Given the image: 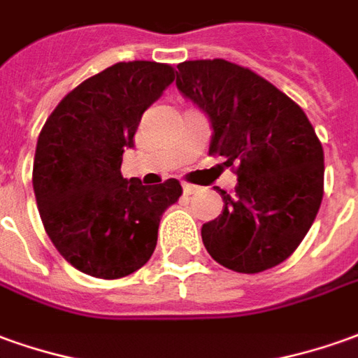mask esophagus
Masks as SVG:
<instances>
[{"instance_id": "34e87169", "label": "esophagus", "mask_w": 358, "mask_h": 358, "mask_svg": "<svg viewBox=\"0 0 358 358\" xmlns=\"http://www.w3.org/2000/svg\"><path fill=\"white\" fill-rule=\"evenodd\" d=\"M183 191H185V194H193V193H196V191H199V187H196V185L185 183L183 185Z\"/></svg>"}]
</instances>
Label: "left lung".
<instances>
[{"instance_id": "obj_1", "label": "left lung", "mask_w": 358, "mask_h": 358, "mask_svg": "<svg viewBox=\"0 0 358 358\" xmlns=\"http://www.w3.org/2000/svg\"><path fill=\"white\" fill-rule=\"evenodd\" d=\"M177 87L210 117V155L238 175L236 194L203 224L216 263L261 273L287 261L314 224L324 196V148L306 113L271 81L234 62L187 60Z\"/></svg>"}]
</instances>
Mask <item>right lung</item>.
<instances>
[{"instance_id": "add662e5", "label": "right lung", "mask_w": 358, "mask_h": 358, "mask_svg": "<svg viewBox=\"0 0 358 358\" xmlns=\"http://www.w3.org/2000/svg\"><path fill=\"white\" fill-rule=\"evenodd\" d=\"M173 80L169 64L118 62L71 90L38 134L41 220L62 257L85 275L110 280L144 267L164 212L183 194L177 179L148 187L120 173L144 110Z\"/></svg>"}]
</instances>
